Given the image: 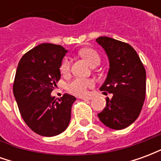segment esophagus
Wrapping results in <instances>:
<instances>
[{
    "mask_svg": "<svg viewBox=\"0 0 161 161\" xmlns=\"http://www.w3.org/2000/svg\"><path fill=\"white\" fill-rule=\"evenodd\" d=\"M80 99H83V100H91L92 97H79Z\"/></svg>",
    "mask_w": 161,
    "mask_h": 161,
    "instance_id": "esophagus-1",
    "label": "esophagus"
}]
</instances>
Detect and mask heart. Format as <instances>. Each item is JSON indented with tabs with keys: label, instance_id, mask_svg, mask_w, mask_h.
<instances>
[{
	"label": "heart",
	"instance_id": "heart-1",
	"mask_svg": "<svg viewBox=\"0 0 161 161\" xmlns=\"http://www.w3.org/2000/svg\"><path fill=\"white\" fill-rule=\"evenodd\" d=\"M80 55L87 61L89 64L92 66L95 64L100 63V56L95 50L91 48H85L80 51ZM70 63L69 58H64L60 65V71L65 74L70 70ZM93 85V82L89 79L75 78L67 84V90L69 92L77 96H84L87 93L88 89Z\"/></svg>",
	"mask_w": 161,
	"mask_h": 161
}]
</instances>
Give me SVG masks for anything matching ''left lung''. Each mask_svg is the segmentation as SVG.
I'll return each mask as SVG.
<instances>
[{
  "instance_id": "1",
  "label": "left lung",
  "mask_w": 161,
  "mask_h": 161,
  "mask_svg": "<svg viewBox=\"0 0 161 161\" xmlns=\"http://www.w3.org/2000/svg\"><path fill=\"white\" fill-rule=\"evenodd\" d=\"M96 40L109 62L108 75L100 91L113 95L111 99L107 97L106 107L98 117L108 128L123 129L138 118L142 111L146 96L145 68L130 45L106 36Z\"/></svg>"
}]
</instances>
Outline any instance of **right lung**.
I'll return each instance as SVG.
<instances>
[{
    "mask_svg": "<svg viewBox=\"0 0 161 161\" xmlns=\"http://www.w3.org/2000/svg\"><path fill=\"white\" fill-rule=\"evenodd\" d=\"M67 50L59 45L43 43L19 60L14 83V95L20 115L33 132L55 136L69 126L71 106L76 97L64 94L52 97L59 80L60 65Z\"/></svg>",
    "mask_w": 161,
    "mask_h": 161,
    "instance_id": "1",
    "label": "right lung"
}]
</instances>
